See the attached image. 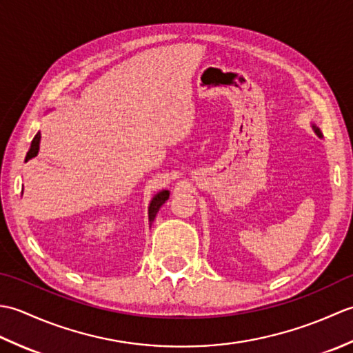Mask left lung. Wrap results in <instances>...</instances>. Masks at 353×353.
Wrapping results in <instances>:
<instances>
[{
  "label": "left lung",
  "instance_id": "8db88e82",
  "mask_svg": "<svg viewBox=\"0 0 353 353\" xmlns=\"http://www.w3.org/2000/svg\"><path fill=\"white\" fill-rule=\"evenodd\" d=\"M314 130H316V133H317V134H320V137H321V133H320V130L317 129V127H314Z\"/></svg>",
  "mask_w": 353,
  "mask_h": 353
}]
</instances>
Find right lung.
<instances>
[{
    "mask_svg": "<svg viewBox=\"0 0 353 353\" xmlns=\"http://www.w3.org/2000/svg\"><path fill=\"white\" fill-rule=\"evenodd\" d=\"M39 141H41V133H37L36 137L33 138V141H32V145H30V150H28V153H27V156H26V162H27L28 159H32V157H34V156L37 154V150H39ZM168 197H170V192H168V191H161L159 194H156V196L153 197L152 203H150V208H148V220H150V224L153 223L157 211H159L161 206L165 203V201L168 200Z\"/></svg>",
    "mask_w": 353,
    "mask_h": 353,
    "instance_id": "obj_1",
    "label": "right lung"
}]
</instances>
